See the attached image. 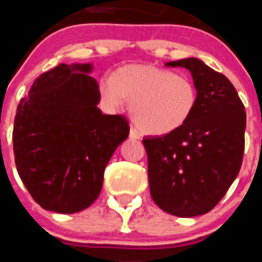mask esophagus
<instances>
[{"mask_svg": "<svg viewBox=\"0 0 262 262\" xmlns=\"http://www.w3.org/2000/svg\"><path fill=\"white\" fill-rule=\"evenodd\" d=\"M140 138H142V135L139 134L138 129L131 127V129H129V139H133V140H139Z\"/></svg>", "mask_w": 262, "mask_h": 262, "instance_id": "34e87169", "label": "esophagus"}]
</instances>
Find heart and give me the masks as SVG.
Wrapping results in <instances>:
<instances>
[{
	"instance_id": "heart-1",
	"label": "heart",
	"mask_w": 262,
	"mask_h": 262,
	"mask_svg": "<svg viewBox=\"0 0 262 262\" xmlns=\"http://www.w3.org/2000/svg\"><path fill=\"white\" fill-rule=\"evenodd\" d=\"M99 96L114 110L131 101V117L148 135H168L184 127L198 103L190 78L152 64H128L102 77Z\"/></svg>"
}]
</instances>
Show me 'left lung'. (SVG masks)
I'll return each mask as SVG.
<instances>
[{
    "instance_id": "left-lung-1",
    "label": "left lung",
    "mask_w": 262,
    "mask_h": 262,
    "mask_svg": "<svg viewBox=\"0 0 262 262\" xmlns=\"http://www.w3.org/2000/svg\"><path fill=\"white\" fill-rule=\"evenodd\" d=\"M190 71L198 92L193 117L164 136H145L152 200L180 217L212 210L237 177L247 115L231 81L195 57L165 62Z\"/></svg>"
}]
</instances>
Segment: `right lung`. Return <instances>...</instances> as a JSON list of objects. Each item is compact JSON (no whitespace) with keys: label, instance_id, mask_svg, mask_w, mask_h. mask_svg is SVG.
I'll use <instances>...</instances> for the list:
<instances>
[{"label":"right lung","instance_id":"obj_1","mask_svg":"<svg viewBox=\"0 0 262 262\" xmlns=\"http://www.w3.org/2000/svg\"><path fill=\"white\" fill-rule=\"evenodd\" d=\"M93 66L60 64L39 76L20 99L13 147L18 174L45 210L73 214L98 198L111 156L128 136L123 115L97 107Z\"/></svg>","mask_w":262,"mask_h":262}]
</instances>
